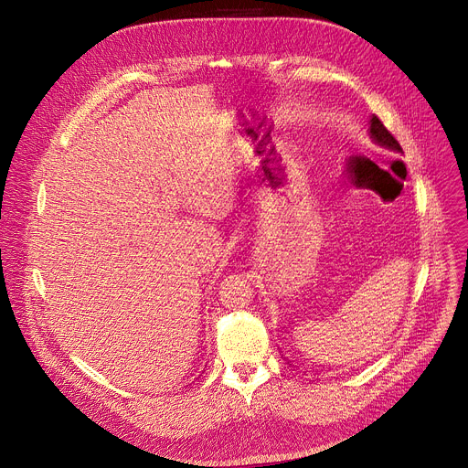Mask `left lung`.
<instances>
[{
    "mask_svg": "<svg viewBox=\"0 0 468 468\" xmlns=\"http://www.w3.org/2000/svg\"><path fill=\"white\" fill-rule=\"evenodd\" d=\"M370 134H372V138H374L379 145H385V147H388V150L397 152V154H404L400 144H399V140L390 134V131L383 125L381 119H379L378 115H374L372 121H370Z\"/></svg>",
    "mask_w": 468,
    "mask_h": 468,
    "instance_id": "obj_1",
    "label": "left lung"
}]
</instances>
